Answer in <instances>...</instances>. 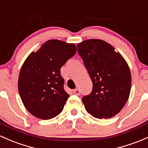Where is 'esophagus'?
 Wrapping results in <instances>:
<instances>
[{
    "label": "esophagus",
    "mask_w": 148,
    "mask_h": 148,
    "mask_svg": "<svg viewBox=\"0 0 148 148\" xmlns=\"http://www.w3.org/2000/svg\"><path fill=\"white\" fill-rule=\"evenodd\" d=\"M73 93H74L75 95H80V90H79V89H74V90H73Z\"/></svg>",
    "instance_id": "34e87169"
}]
</instances>
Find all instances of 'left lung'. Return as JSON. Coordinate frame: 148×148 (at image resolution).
<instances>
[{
	"instance_id": "1",
	"label": "left lung",
	"mask_w": 148,
	"mask_h": 148,
	"mask_svg": "<svg viewBox=\"0 0 148 148\" xmlns=\"http://www.w3.org/2000/svg\"><path fill=\"white\" fill-rule=\"evenodd\" d=\"M77 48L92 82V92L82 98L86 110L98 119L112 117L129 98L131 75L127 62L103 40H84Z\"/></svg>"
}]
</instances>
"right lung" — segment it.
Masks as SVG:
<instances>
[{"label": "right lung", "mask_w": 148, "mask_h": 148, "mask_svg": "<svg viewBox=\"0 0 148 148\" xmlns=\"http://www.w3.org/2000/svg\"><path fill=\"white\" fill-rule=\"evenodd\" d=\"M74 43L47 40L36 52H32L22 64L18 90L26 109L44 120L62 112L69 95L64 90L60 68L77 53Z\"/></svg>", "instance_id": "1"}]
</instances>
